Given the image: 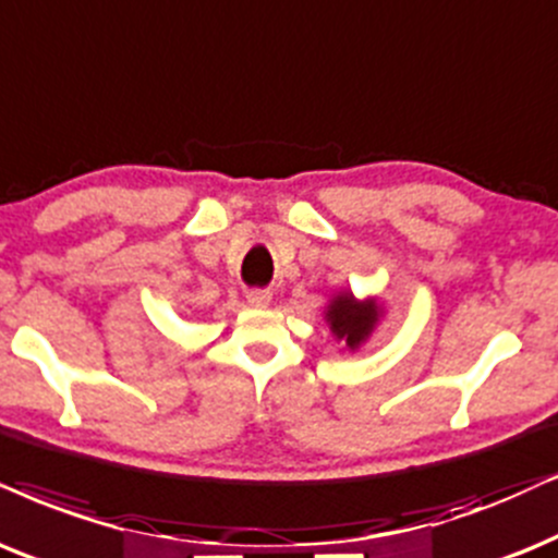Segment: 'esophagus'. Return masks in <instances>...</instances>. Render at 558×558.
<instances>
[{
	"label": "esophagus",
	"instance_id": "34e87169",
	"mask_svg": "<svg viewBox=\"0 0 558 558\" xmlns=\"http://www.w3.org/2000/svg\"><path fill=\"white\" fill-rule=\"evenodd\" d=\"M270 291H263V288H255V291H246V301L252 303V306H257V308H263V306H267V303H270Z\"/></svg>",
	"mask_w": 558,
	"mask_h": 558
}]
</instances>
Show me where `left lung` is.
<instances>
[{"mask_svg": "<svg viewBox=\"0 0 558 558\" xmlns=\"http://www.w3.org/2000/svg\"><path fill=\"white\" fill-rule=\"evenodd\" d=\"M327 322L337 340H344L350 350H355L368 340L373 324L378 322V306L373 301L361 303L352 293H342L329 303Z\"/></svg>", "mask_w": 558, "mask_h": 558, "instance_id": "8db88e82", "label": "left lung"}]
</instances>
